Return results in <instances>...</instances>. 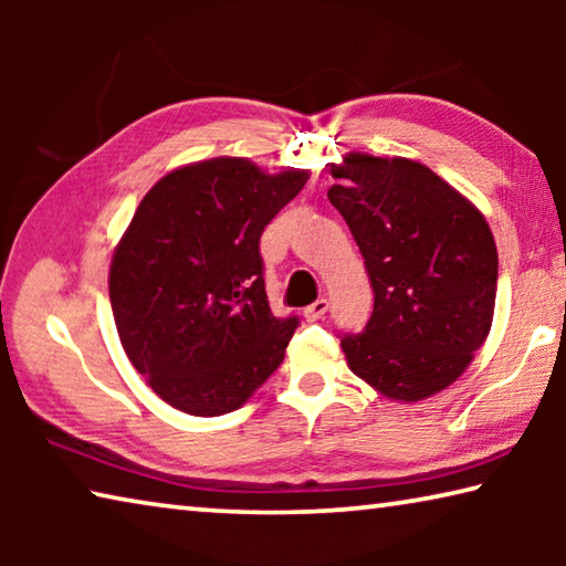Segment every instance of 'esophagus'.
Segmentation results:
<instances>
[{
  "label": "esophagus",
  "mask_w": 566,
  "mask_h": 566,
  "mask_svg": "<svg viewBox=\"0 0 566 566\" xmlns=\"http://www.w3.org/2000/svg\"><path fill=\"white\" fill-rule=\"evenodd\" d=\"M327 310H329V302L327 300H317L314 304H310L304 310V319L306 322H317V319H322L324 314H327Z\"/></svg>",
  "instance_id": "obj_1"
}]
</instances>
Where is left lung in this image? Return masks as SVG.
<instances>
[{
	"label": "left lung",
	"instance_id": "1",
	"mask_svg": "<svg viewBox=\"0 0 566 566\" xmlns=\"http://www.w3.org/2000/svg\"><path fill=\"white\" fill-rule=\"evenodd\" d=\"M364 256L375 312L344 334L349 369L395 401L447 389L472 364L494 317L496 244L484 214L432 169L352 151L329 167Z\"/></svg>",
	"mask_w": 566,
	"mask_h": 566
}]
</instances>
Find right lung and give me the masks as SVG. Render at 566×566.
Masks as SVG:
<instances>
[{"mask_svg":"<svg viewBox=\"0 0 566 566\" xmlns=\"http://www.w3.org/2000/svg\"><path fill=\"white\" fill-rule=\"evenodd\" d=\"M306 179L217 157L171 169L139 202L114 249L109 302L129 361L167 405L227 415L282 364L300 319L270 310L260 237Z\"/></svg>","mask_w":566,"mask_h":566,"instance_id":"1","label":"right lung"}]
</instances>
